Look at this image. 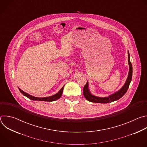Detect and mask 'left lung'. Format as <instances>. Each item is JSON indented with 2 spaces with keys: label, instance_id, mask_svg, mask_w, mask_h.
Returning a JSON list of instances; mask_svg holds the SVG:
<instances>
[{
  "label": "left lung",
  "instance_id": "1",
  "mask_svg": "<svg viewBox=\"0 0 147 147\" xmlns=\"http://www.w3.org/2000/svg\"><path fill=\"white\" fill-rule=\"evenodd\" d=\"M128 63L129 65V71L126 81H125L123 86L116 92L105 97H99L92 95L89 89V84L87 81L86 84L83 89V94L87 100L91 102L100 103H108L115 100H117L121 98L127 92L130 84L133 75V67L132 65L130 60V53L128 51Z\"/></svg>",
  "mask_w": 147,
  "mask_h": 147
}]
</instances>
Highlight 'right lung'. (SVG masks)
<instances>
[{
    "instance_id": "1",
    "label": "right lung",
    "mask_w": 147,
    "mask_h": 147,
    "mask_svg": "<svg viewBox=\"0 0 147 147\" xmlns=\"http://www.w3.org/2000/svg\"><path fill=\"white\" fill-rule=\"evenodd\" d=\"M64 86L57 93H56V94L53 95H52V96H47V97H43V98H38V97H35V96H34L32 95H31L28 94H27V92L23 91V90H21L20 88H18L19 89V91H20V92L22 93L23 95L26 96V97H27L28 98H29L30 99H31V100H40V101H49V102H52V101H55L58 99H59L61 95H62V93H63V88H64Z\"/></svg>"
}]
</instances>
